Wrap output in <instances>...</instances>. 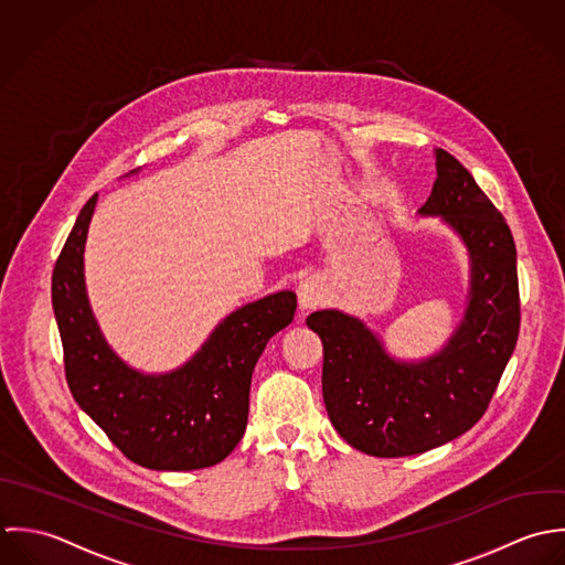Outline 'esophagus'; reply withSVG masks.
Listing matches in <instances>:
<instances>
[{
    "instance_id": "34e87169",
    "label": "esophagus",
    "mask_w": 565,
    "mask_h": 565,
    "mask_svg": "<svg viewBox=\"0 0 565 565\" xmlns=\"http://www.w3.org/2000/svg\"><path fill=\"white\" fill-rule=\"evenodd\" d=\"M297 297H299V308L301 310H315L321 303H326L328 299V288L319 277H308L299 284L297 288Z\"/></svg>"
}]
</instances>
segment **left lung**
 I'll return each mask as SVG.
<instances>
[{
    "label": "left lung",
    "instance_id": "8db88e82",
    "mask_svg": "<svg viewBox=\"0 0 565 565\" xmlns=\"http://www.w3.org/2000/svg\"><path fill=\"white\" fill-rule=\"evenodd\" d=\"M437 181L422 216H441L469 253V297L448 344L424 360L388 355L360 319L308 317L323 340V399L355 450L395 458L439 448L487 411L520 334L518 257L511 228L469 170L437 148Z\"/></svg>",
    "mask_w": 565,
    "mask_h": 565
}]
</instances>
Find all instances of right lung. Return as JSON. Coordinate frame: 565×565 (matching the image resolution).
<instances>
[{"instance_id":"obj_1","label":"right lung","mask_w":565,"mask_h":565,"mask_svg":"<svg viewBox=\"0 0 565 565\" xmlns=\"http://www.w3.org/2000/svg\"><path fill=\"white\" fill-rule=\"evenodd\" d=\"M96 201L98 194L81 210L52 273L70 391L132 462L159 471L212 467L246 430L253 369L266 342L290 326L297 295L281 290L231 312L170 373L135 371L107 344L85 290L83 250Z\"/></svg>"}]
</instances>
